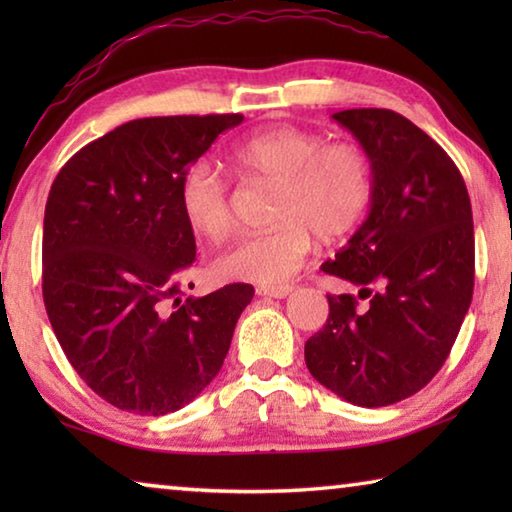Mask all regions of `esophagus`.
I'll list each match as a JSON object with an SVG mask.
<instances>
[{"label": "esophagus", "instance_id": "1", "mask_svg": "<svg viewBox=\"0 0 512 512\" xmlns=\"http://www.w3.org/2000/svg\"><path fill=\"white\" fill-rule=\"evenodd\" d=\"M293 291V287H289V284H282V287H259L257 293L259 296H268V298H287L289 293Z\"/></svg>", "mask_w": 512, "mask_h": 512}]
</instances>
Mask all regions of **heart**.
Returning a JSON list of instances; mask_svg holds the SVG:
<instances>
[{
  "label": "heart",
  "mask_w": 512,
  "mask_h": 512,
  "mask_svg": "<svg viewBox=\"0 0 512 512\" xmlns=\"http://www.w3.org/2000/svg\"><path fill=\"white\" fill-rule=\"evenodd\" d=\"M235 162L250 176L280 185L273 228L246 235L214 259L221 280L275 287L305 262L311 232L334 241L357 228L372 198V160L352 142H332L293 126L268 128L241 142ZM189 228L219 241L232 228L230 187L210 162L198 160L180 183Z\"/></svg>",
  "instance_id": "obj_1"
}]
</instances>
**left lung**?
Segmentation results:
<instances>
[{"mask_svg": "<svg viewBox=\"0 0 512 512\" xmlns=\"http://www.w3.org/2000/svg\"><path fill=\"white\" fill-rule=\"evenodd\" d=\"M332 119L370 155L372 198L361 228L320 266L359 296H327L305 361L345 402L375 409L418 393L449 357L474 291L472 205L454 160L413 121L384 108Z\"/></svg>", "mask_w": 512, "mask_h": 512, "instance_id": "1", "label": "left lung"}]
</instances>
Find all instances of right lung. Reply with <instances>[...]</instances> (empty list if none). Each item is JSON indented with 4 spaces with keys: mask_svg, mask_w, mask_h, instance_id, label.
Returning <instances> with one entry per match:
<instances>
[{
    "mask_svg": "<svg viewBox=\"0 0 512 512\" xmlns=\"http://www.w3.org/2000/svg\"><path fill=\"white\" fill-rule=\"evenodd\" d=\"M244 115L146 117L65 162L42 230V298L79 377L121 411L183 409L219 375L250 284L183 298L196 259L187 169ZM194 287V284H192Z\"/></svg>",
    "mask_w": 512,
    "mask_h": 512,
    "instance_id": "add662e5",
    "label": "right lung"
}]
</instances>
